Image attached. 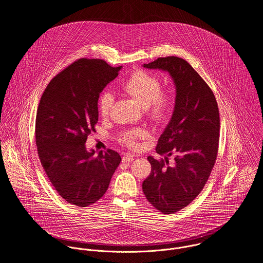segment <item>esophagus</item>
Returning <instances> with one entry per match:
<instances>
[{"instance_id":"34e87169","label":"esophagus","mask_w":263,"mask_h":263,"mask_svg":"<svg viewBox=\"0 0 263 263\" xmlns=\"http://www.w3.org/2000/svg\"><path fill=\"white\" fill-rule=\"evenodd\" d=\"M135 159V156L132 155V154H126L122 157V162L124 163H130L133 160Z\"/></svg>"}]
</instances>
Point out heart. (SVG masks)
<instances>
[{"mask_svg":"<svg viewBox=\"0 0 263 263\" xmlns=\"http://www.w3.org/2000/svg\"><path fill=\"white\" fill-rule=\"evenodd\" d=\"M162 79L156 74L144 70H137L129 76L121 86L123 92L134 98L146 109V113L155 123L166 122L173 112L175 105V95L171 90L162 89ZM114 98L112 93L104 91L98 99V109L103 116L108 115L112 107ZM147 136L143 128H136L122 133L119 142L129 148H135L138 141Z\"/></svg>","mask_w":263,"mask_h":263,"instance_id":"1","label":"heart"}]
</instances>
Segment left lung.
<instances>
[{
	"mask_svg": "<svg viewBox=\"0 0 263 263\" xmlns=\"http://www.w3.org/2000/svg\"><path fill=\"white\" fill-rule=\"evenodd\" d=\"M144 67L167 71L176 87L174 111L156 147L160 155H174V161L148 157L152 170L143 182L151 204L173 214L187 206L211 175L219 150V107L212 89L185 60L159 58Z\"/></svg>",
	"mask_w": 263,
	"mask_h": 263,
	"instance_id": "obj_1",
	"label": "left lung"
}]
</instances>
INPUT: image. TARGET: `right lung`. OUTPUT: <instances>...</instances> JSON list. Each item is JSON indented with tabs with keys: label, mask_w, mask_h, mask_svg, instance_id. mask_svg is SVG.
I'll return each mask as SVG.
<instances>
[{
	"label": "right lung",
	"mask_w": 263,
	"mask_h": 263,
	"mask_svg": "<svg viewBox=\"0 0 263 263\" xmlns=\"http://www.w3.org/2000/svg\"><path fill=\"white\" fill-rule=\"evenodd\" d=\"M121 67L80 59L55 76L38 105L35 142L40 163L52 186L79 208L106 192L121 157L115 151L88 152L85 143L98 121L99 94Z\"/></svg>",
	"instance_id": "add662e5"
}]
</instances>
